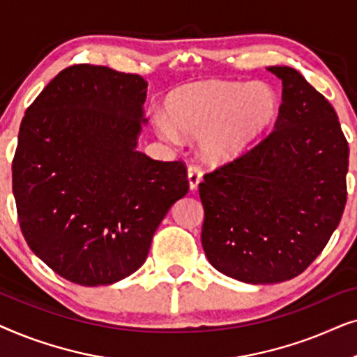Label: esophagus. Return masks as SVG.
Here are the masks:
<instances>
[{
    "label": "esophagus",
    "instance_id": "obj_1",
    "mask_svg": "<svg viewBox=\"0 0 357 357\" xmlns=\"http://www.w3.org/2000/svg\"><path fill=\"white\" fill-rule=\"evenodd\" d=\"M203 177V170L198 164H190L188 165V182H190V188L195 190L198 187V183L202 182Z\"/></svg>",
    "mask_w": 357,
    "mask_h": 357
}]
</instances>
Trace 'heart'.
Segmentation results:
<instances>
[{
	"mask_svg": "<svg viewBox=\"0 0 357 357\" xmlns=\"http://www.w3.org/2000/svg\"><path fill=\"white\" fill-rule=\"evenodd\" d=\"M167 120L158 130L167 141L180 133L202 136V154L209 162H227L245 153L271 128L280 114V97L266 82L202 81L180 87L167 99Z\"/></svg>",
	"mask_w": 357,
	"mask_h": 357,
	"instance_id": "b5f03b06",
	"label": "heart"
}]
</instances>
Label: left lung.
<instances>
[{"mask_svg":"<svg viewBox=\"0 0 357 357\" xmlns=\"http://www.w3.org/2000/svg\"><path fill=\"white\" fill-rule=\"evenodd\" d=\"M275 130L204 174L202 243L218 271L252 284L287 281L320 255L343 216L349 148L328 100L289 66Z\"/></svg>","mask_w":357,"mask_h":357,"instance_id":"obj_1","label":"left lung"}]
</instances>
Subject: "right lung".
Returning <instances> with one entry per match:
<instances>
[{"label":"right lung","instance_id":"right-lung-1","mask_svg":"<svg viewBox=\"0 0 357 357\" xmlns=\"http://www.w3.org/2000/svg\"><path fill=\"white\" fill-rule=\"evenodd\" d=\"M146 82L68 66L27 107L13 159L22 236L56 275L112 284L148 257L155 229L188 192L187 165L136 151Z\"/></svg>","mask_w":357,"mask_h":357}]
</instances>
